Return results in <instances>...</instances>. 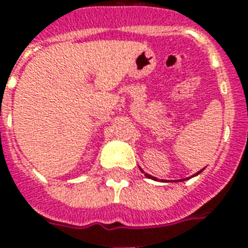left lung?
Masks as SVG:
<instances>
[{"mask_svg":"<svg viewBox=\"0 0 248 248\" xmlns=\"http://www.w3.org/2000/svg\"><path fill=\"white\" fill-rule=\"evenodd\" d=\"M202 170H203V169H202ZM202 170H201V171H198V172H197L196 175H198V173H200V172H202ZM145 176L149 177V179H155V180H157V179H155V177L151 176V175H148V173H145ZM193 176H194V175H193ZM186 179H189V177H185V179H181V180H186ZM181 180H177V181H181Z\"/></svg>","mask_w":248,"mask_h":248,"instance_id":"left-lung-1","label":"left lung"}]
</instances>
